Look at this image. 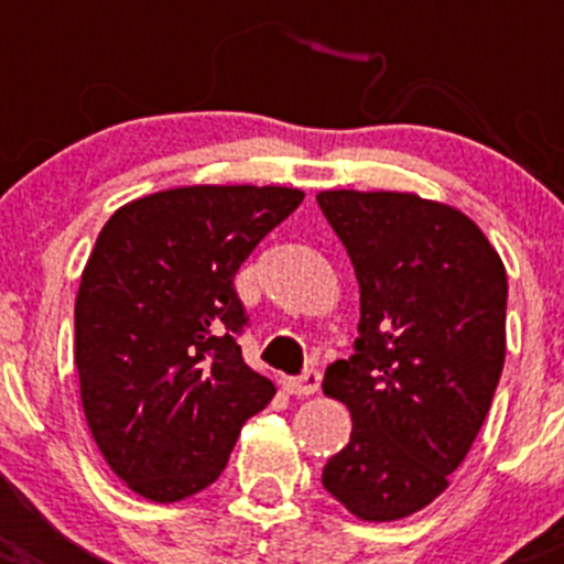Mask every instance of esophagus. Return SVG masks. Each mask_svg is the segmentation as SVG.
Returning <instances> with one entry per match:
<instances>
[{
  "label": "esophagus",
  "mask_w": 564,
  "mask_h": 564,
  "mask_svg": "<svg viewBox=\"0 0 564 564\" xmlns=\"http://www.w3.org/2000/svg\"><path fill=\"white\" fill-rule=\"evenodd\" d=\"M322 384V373L318 368H305L303 377H283L281 388L289 392V395H314Z\"/></svg>",
  "instance_id": "1"
}]
</instances>
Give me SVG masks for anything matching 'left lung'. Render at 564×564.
<instances>
[{
    "label": "left lung",
    "mask_w": 564,
    "mask_h": 564,
    "mask_svg": "<svg viewBox=\"0 0 564 564\" xmlns=\"http://www.w3.org/2000/svg\"><path fill=\"white\" fill-rule=\"evenodd\" d=\"M360 283V338L324 373L351 412L322 486L362 521L434 502L469 453L505 366L508 275L458 209L414 193L322 191Z\"/></svg>",
    "instance_id": "left-lung-1"
}]
</instances>
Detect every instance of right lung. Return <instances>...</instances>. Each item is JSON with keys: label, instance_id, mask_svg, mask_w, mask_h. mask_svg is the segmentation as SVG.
Here are the masks:
<instances>
[{"label": "right lung", "instance_id": "right-lung-1", "mask_svg": "<svg viewBox=\"0 0 564 564\" xmlns=\"http://www.w3.org/2000/svg\"><path fill=\"white\" fill-rule=\"evenodd\" d=\"M303 196L174 187L119 207L98 235L76 297L82 403L106 464L144 499L180 502L218 480L275 395L242 360L235 275Z\"/></svg>", "mask_w": 564, "mask_h": 564}]
</instances>
